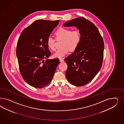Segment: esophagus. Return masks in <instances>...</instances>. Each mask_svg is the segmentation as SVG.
I'll return each instance as SVG.
<instances>
[{
	"label": "esophagus",
	"instance_id": "obj_1",
	"mask_svg": "<svg viewBox=\"0 0 124 124\" xmlns=\"http://www.w3.org/2000/svg\"><path fill=\"white\" fill-rule=\"evenodd\" d=\"M60 62H64V60L62 59H60Z\"/></svg>",
	"mask_w": 124,
	"mask_h": 124
}]
</instances>
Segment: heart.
<instances>
[{
	"label": "heart",
	"mask_w": 124,
	"mask_h": 124,
	"mask_svg": "<svg viewBox=\"0 0 124 124\" xmlns=\"http://www.w3.org/2000/svg\"><path fill=\"white\" fill-rule=\"evenodd\" d=\"M57 39H62L61 48L57 50L53 54L54 58H62L68 54L70 50L74 51L78 47L81 41V35L78 31H72L69 29L60 28L55 31ZM55 40L51 36H49L46 40V44L49 49L54 50Z\"/></svg>",
	"instance_id": "obj_1"
}]
</instances>
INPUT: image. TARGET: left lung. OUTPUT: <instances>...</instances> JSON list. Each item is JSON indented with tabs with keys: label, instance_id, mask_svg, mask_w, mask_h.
I'll return each instance as SVG.
<instances>
[{
	"label": "left lung",
	"instance_id": "8db88e82",
	"mask_svg": "<svg viewBox=\"0 0 124 124\" xmlns=\"http://www.w3.org/2000/svg\"><path fill=\"white\" fill-rule=\"evenodd\" d=\"M63 25L76 27L81 35L78 48L64 61L68 65L65 73L68 80L75 86H81L90 82L101 69L104 42L97 27L84 18L73 19Z\"/></svg>",
	"mask_w": 124,
	"mask_h": 124
}]
</instances>
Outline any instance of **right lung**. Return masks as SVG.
I'll return each instance as SVG.
<instances>
[{"instance_id":"obj_1","label":"right lung","mask_w":124,"mask_h":124,"mask_svg":"<svg viewBox=\"0 0 124 124\" xmlns=\"http://www.w3.org/2000/svg\"><path fill=\"white\" fill-rule=\"evenodd\" d=\"M59 22L37 20L20 34L16 55L23 78L31 86L42 88L47 85L60 64L58 58L48 59L51 53L46 44L47 38Z\"/></svg>"}]
</instances>
